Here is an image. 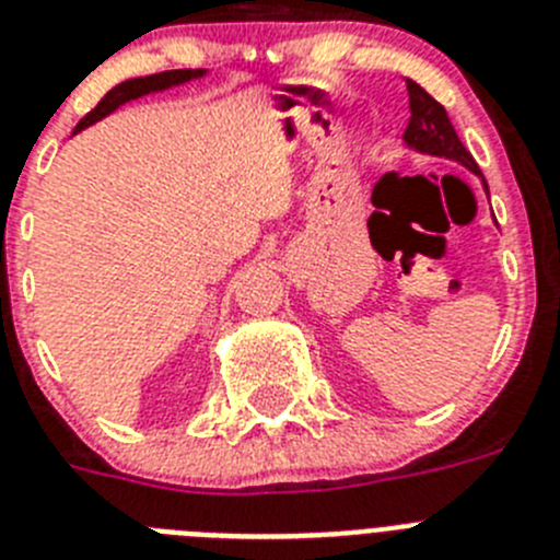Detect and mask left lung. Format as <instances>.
Listing matches in <instances>:
<instances>
[{"mask_svg":"<svg viewBox=\"0 0 560 560\" xmlns=\"http://www.w3.org/2000/svg\"><path fill=\"white\" fill-rule=\"evenodd\" d=\"M408 105H410V119L402 136L408 147H413L417 152H424V155L458 161L464 163V166H469L475 174H480L475 158H471L469 150L460 143L458 132H455L444 105L435 102L433 96H430L428 91L413 80H408ZM483 186H486V179H483Z\"/></svg>","mask_w":560,"mask_h":560,"instance_id":"obj_1","label":"left lung"}]
</instances>
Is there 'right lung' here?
I'll list each match as a JSON object with an SVG mask.
<instances>
[{"label":"right lung","mask_w":560,"mask_h":560,"mask_svg":"<svg viewBox=\"0 0 560 560\" xmlns=\"http://www.w3.org/2000/svg\"><path fill=\"white\" fill-rule=\"evenodd\" d=\"M202 74H205L202 69H197V71H191V69H172V71H161V74L136 77V80L119 82L116 89H110L105 96H102L100 105H96L94 110L82 116L80 125L74 127V132L85 130V127L94 125V121L105 119L107 113H113L119 105H125V102L138 100V96H143V94H152V91L172 89V85H179V82H188V80H191V77H202Z\"/></svg>","instance_id":"add662e5"}]
</instances>
